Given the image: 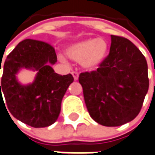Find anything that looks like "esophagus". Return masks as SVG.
Returning a JSON list of instances; mask_svg holds the SVG:
<instances>
[{"mask_svg": "<svg viewBox=\"0 0 155 155\" xmlns=\"http://www.w3.org/2000/svg\"><path fill=\"white\" fill-rule=\"evenodd\" d=\"M72 75H73L74 80V81H77L78 78H79V74H78L77 72H74V71H73V72H72Z\"/></svg>", "mask_w": 155, "mask_h": 155, "instance_id": "34e87169", "label": "esophagus"}]
</instances>
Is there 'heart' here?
<instances>
[{
  "instance_id": "obj_1",
  "label": "heart",
  "mask_w": 155,
  "mask_h": 155,
  "mask_svg": "<svg viewBox=\"0 0 155 155\" xmlns=\"http://www.w3.org/2000/svg\"><path fill=\"white\" fill-rule=\"evenodd\" d=\"M108 53V44L104 39L90 38L71 45L66 50L70 59L81 63L87 70L97 69Z\"/></svg>"
}]
</instances>
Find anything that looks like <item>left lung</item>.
I'll return each mask as SVG.
<instances>
[{"label": "left lung", "mask_w": 155, "mask_h": 155, "mask_svg": "<svg viewBox=\"0 0 155 155\" xmlns=\"http://www.w3.org/2000/svg\"><path fill=\"white\" fill-rule=\"evenodd\" d=\"M79 82L91 117L105 126H119L139 114L149 86L145 57L126 38L111 35L109 53Z\"/></svg>", "instance_id": "1"}]
</instances>
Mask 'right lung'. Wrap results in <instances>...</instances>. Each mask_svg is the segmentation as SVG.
Returning <instances> with one entry per match:
<instances>
[{
    "instance_id": "add662e5",
    "label": "right lung",
    "mask_w": 155,
    "mask_h": 155,
    "mask_svg": "<svg viewBox=\"0 0 155 155\" xmlns=\"http://www.w3.org/2000/svg\"><path fill=\"white\" fill-rule=\"evenodd\" d=\"M56 62L53 47L36 40L26 39L9 53L3 66L0 101L3 92L13 117L35 128L51 126L58 120L62 99L74 78L71 74L55 73L50 65ZM22 68L38 71L33 83L24 86L17 81L15 74Z\"/></svg>"
}]
</instances>
